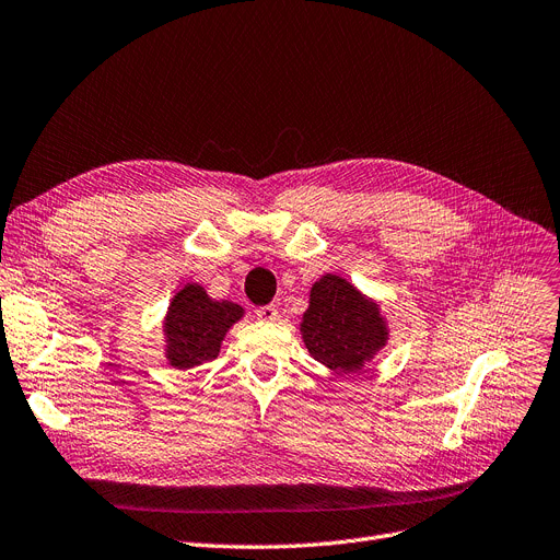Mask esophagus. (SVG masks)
Returning a JSON list of instances; mask_svg holds the SVG:
<instances>
[{
	"mask_svg": "<svg viewBox=\"0 0 560 560\" xmlns=\"http://www.w3.org/2000/svg\"><path fill=\"white\" fill-rule=\"evenodd\" d=\"M255 314H257L259 322H276V318H278V307L276 305H261V307L255 310Z\"/></svg>",
	"mask_w": 560,
	"mask_h": 560,
	"instance_id": "1",
	"label": "esophagus"
}]
</instances>
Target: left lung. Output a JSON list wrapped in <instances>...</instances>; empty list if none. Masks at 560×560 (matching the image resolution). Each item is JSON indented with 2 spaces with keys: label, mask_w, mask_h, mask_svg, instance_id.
<instances>
[{
  "label": "left lung",
  "mask_w": 560,
  "mask_h": 560,
  "mask_svg": "<svg viewBox=\"0 0 560 560\" xmlns=\"http://www.w3.org/2000/svg\"><path fill=\"white\" fill-rule=\"evenodd\" d=\"M301 335L314 360L339 374H355L387 341V326L374 301L339 276L312 284Z\"/></svg>",
  "instance_id": "obj_1"
}]
</instances>
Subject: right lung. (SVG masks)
Instances as JSON below:
<instances>
[{
  "label": "right lung",
  "mask_w": 560,
  "mask_h": 560,
  "mask_svg": "<svg viewBox=\"0 0 560 560\" xmlns=\"http://www.w3.org/2000/svg\"><path fill=\"white\" fill-rule=\"evenodd\" d=\"M244 307L230 301H211L207 291L191 282L171 301L164 332L166 358L175 369H191L219 358L221 341Z\"/></svg>",
  "instance_id": "obj_1"
}]
</instances>
